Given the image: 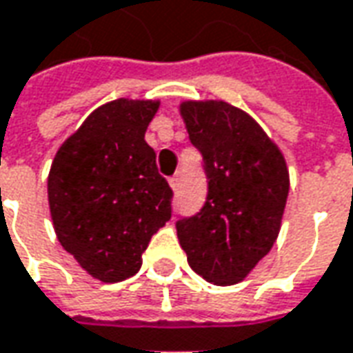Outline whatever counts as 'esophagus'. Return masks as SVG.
<instances>
[{
  "label": "esophagus",
  "instance_id": "1",
  "mask_svg": "<svg viewBox=\"0 0 353 353\" xmlns=\"http://www.w3.org/2000/svg\"><path fill=\"white\" fill-rule=\"evenodd\" d=\"M179 181H181V177H179V174H176V176L170 177V187L174 189V191H177L179 189Z\"/></svg>",
  "mask_w": 353,
  "mask_h": 353
}]
</instances>
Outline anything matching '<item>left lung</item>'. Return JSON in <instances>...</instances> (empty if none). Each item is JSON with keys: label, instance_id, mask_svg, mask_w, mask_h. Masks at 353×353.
<instances>
[{"label": "left lung", "instance_id": "obj_1", "mask_svg": "<svg viewBox=\"0 0 353 353\" xmlns=\"http://www.w3.org/2000/svg\"><path fill=\"white\" fill-rule=\"evenodd\" d=\"M179 114L204 160L208 196L196 216L177 221V239L193 271L219 287L235 285L277 241L287 162L262 125L225 101H183Z\"/></svg>", "mask_w": 353, "mask_h": 353}]
</instances>
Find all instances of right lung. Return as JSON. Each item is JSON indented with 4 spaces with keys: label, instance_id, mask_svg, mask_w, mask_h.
I'll return each instance as SVG.
<instances>
[{
    "label": "right lung",
    "instance_id": "obj_1",
    "mask_svg": "<svg viewBox=\"0 0 353 353\" xmlns=\"http://www.w3.org/2000/svg\"><path fill=\"white\" fill-rule=\"evenodd\" d=\"M159 107V99L101 105L59 147L49 170L57 239L103 283L135 275L151 236L172 218V189L145 141Z\"/></svg>",
    "mask_w": 353,
    "mask_h": 353
}]
</instances>
